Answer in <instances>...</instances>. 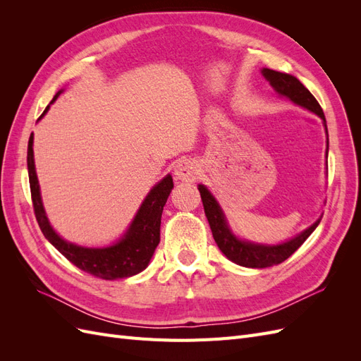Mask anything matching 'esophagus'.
Segmentation results:
<instances>
[{"mask_svg": "<svg viewBox=\"0 0 361 361\" xmlns=\"http://www.w3.org/2000/svg\"><path fill=\"white\" fill-rule=\"evenodd\" d=\"M174 176L182 182H192L199 178L197 164L191 159H180L174 166Z\"/></svg>", "mask_w": 361, "mask_h": 361, "instance_id": "34e87169", "label": "esophagus"}]
</instances>
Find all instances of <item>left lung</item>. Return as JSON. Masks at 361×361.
Wrapping results in <instances>:
<instances>
[{
    "label": "left lung",
    "instance_id": "left-lung-1",
    "mask_svg": "<svg viewBox=\"0 0 361 361\" xmlns=\"http://www.w3.org/2000/svg\"><path fill=\"white\" fill-rule=\"evenodd\" d=\"M262 75L265 76V80L280 96L288 97V99L295 105H300L305 108V110H309L318 117H321L325 126V133H326L325 116L321 105L314 99V96L301 84L298 78H295L293 75L281 73L267 68L262 69ZM326 135H329V133H326ZM326 145H329V141H326ZM199 191L202 195L204 214H206L207 221H209L212 236L215 239L218 248L221 250V253L228 260H232L233 264L245 267V268H268L272 265L281 264V262H285L302 245L305 239L312 235V232L321 223V218H318V220H316L310 227L305 228V231L301 232L300 235L290 238L289 241L276 244V245L245 241V239L238 238L232 232V228L228 227V223L226 220V215L221 209V206L218 204L212 192L207 190L204 185H199Z\"/></svg>",
    "mask_w": 361,
    "mask_h": 361
}]
</instances>
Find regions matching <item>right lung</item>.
<instances>
[{"instance_id": "1", "label": "right lung", "mask_w": 361, "mask_h": 361, "mask_svg": "<svg viewBox=\"0 0 361 361\" xmlns=\"http://www.w3.org/2000/svg\"><path fill=\"white\" fill-rule=\"evenodd\" d=\"M63 90H60L52 97L51 104L57 101ZM51 104L45 108V111L39 117V120L45 116L49 110ZM32 134L28 140L27 152V166L30 178V190L32 206H35L36 220L42 233L45 235L48 241L56 247L60 253L66 257L75 267H78L84 272L99 277L104 280L128 279L147 268L149 262L155 253V248L159 244V227L161 215L164 204H166L169 195L173 190V178L167 174L161 179L154 188H152L146 199L138 207V211L130 221L125 235L108 247H82L63 239L56 231H54L45 207L42 203L40 187L35 167V152H32Z\"/></svg>"}]
</instances>
